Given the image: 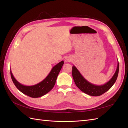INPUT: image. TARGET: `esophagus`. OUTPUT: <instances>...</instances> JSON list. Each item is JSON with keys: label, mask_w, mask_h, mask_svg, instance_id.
I'll list each match as a JSON object with an SVG mask.
<instances>
[{"label": "esophagus", "mask_w": 128, "mask_h": 128, "mask_svg": "<svg viewBox=\"0 0 128 128\" xmlns=\"http://www.w3.org/2000/svg\"><path fill=\"white\" fill-rule=\"evenodd\" d=\"M66 60L68 61V62H70V61H71L72 60V59H71V58H68L67 59H66Z\"/></svg>", "instance_id": "obj_1"}]
</instances>
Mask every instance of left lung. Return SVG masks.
Instances as JSON below:
<instances>
[{"instance_id": "1", "label": "left lung", "mask_w": 128, "mask_h": 128, "mask_svg": "<svg viewBox=\"0 0 128 128\" xmlns=\"http://www.w3.org/2000/svg\"><path fill=\"white\" fill-rule=\"evenodd\" d=\"M119 72V62L118 61L116 71L109 81L102 85H95L87 81L74 66H72V75L75 85L81 91L92 96H98L105 93L112 88L117 78Z\"/></svg>"}]
</instances>
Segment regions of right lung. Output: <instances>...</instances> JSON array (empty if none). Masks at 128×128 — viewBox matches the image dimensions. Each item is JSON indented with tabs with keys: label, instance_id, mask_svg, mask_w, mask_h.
I'll return each mask as SVG.
<instances>
[{
	"label": "right lung",
	"instance_id": "right-lung-1",
	"mask_svg": "<svg viewBox=\"0 0 128 128\" xmlns=\"http://www.w3.org/2000/svg\"><path fill=\"white\" fill-rule=\"evenodd\" d=\"M63 64L64 61L59 62L53 68L50 74L44 80L41 82L32 86H25L18 82L14 77L11 71L10 75L14 84L19 91L31 97L38 98L44 96L53 88L56 82L57 76Z\"/></svg>",
	"mask_w": 128,
	"mask_h": 128
}]
</instances>
